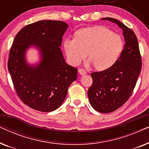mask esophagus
<instances>
[{
	"mask_svg": "<svg viewBox=\"0 0 149 149\" xmlns=\"http://www.w3.org/2000/svg\"><path fill=\"white\" fill-rule=\"evenodd\" d=\"M79 72L81 75H85V74H87L86 70H85V69H83V68H79Z\"/></svg>",
	"mask_w": 149,
	"mask_h": 149,
	"instance_id": "esophagus-1",
	"label": "esophagus"
}]
</instances>
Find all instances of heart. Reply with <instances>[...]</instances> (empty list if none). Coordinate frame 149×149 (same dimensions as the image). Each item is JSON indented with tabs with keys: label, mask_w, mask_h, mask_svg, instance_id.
Returning <instances> with one entry per match:
<instances>
[{
	"label": "heart",
	"mask_w": 149,
	"mask_h": 149,
	"mask_svg": "<svg viewBox=\"0 0 149 149\" xmlns=\"http://www.w3.org/2000/svg\"><path fill=\"white\" fill-rule=\"evenodd\" d=\"M64 47L69 62L78 65L88 56L97 70H104L117 62L124 42L119 34L102 26L84 28L74 33V39H66Z\"/></svg>",
	"instance_id": "obj_1"
}]
</instances>
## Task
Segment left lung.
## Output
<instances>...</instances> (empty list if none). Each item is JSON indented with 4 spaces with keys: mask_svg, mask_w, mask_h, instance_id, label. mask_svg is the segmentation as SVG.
Segmentation results:
<instances>
[{
    "mask_svg": "<svg viewBox=\"0 0 149 149\" xmlns=\"http://www.w3.org/2000/svg\"><path fill=\"white\" fill-rule=\"evenodd\" d=\"M102 19L122 28L125 41L121 56L113 66L91 74L93 83L87 91L89 102L95 111L109 113L122 107L131 96L141 71L142 59L133 30L114 18Z\"/></svg>",
    "mask_w": 149,
    "mask_h": 149,
    "instance_id": "obj_1",
    "label": "left lung"
}]
</instances>
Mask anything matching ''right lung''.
Listing matches in <instances>:
<instances>
[{
  "instance_id": "add662e5",
  "label": "right lung",
  "mask_w": 149,
  "mask_h": 149,
  "mask_svg": "<svg viewBox=\"0 0 149 149\" xmlns=\"http://www.w3.org/2000/svg\"><path fill=\"white\" fill-rule=\"evenodd\" d=\"M68 24L62 21L41 20L19 30L9 52L8 69L16 93L26 105L40 112L58 109L68 89L77 78V70L65 62L60 47ZM30 46L40 49V64H27L25 52Z\"/></svg>"
}]
</instances>
